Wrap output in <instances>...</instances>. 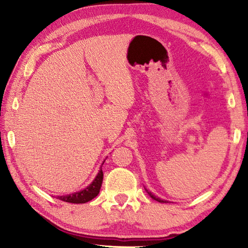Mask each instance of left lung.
Wrapping results in <instances>:
<instances>
[{
    "label": "left lung",
    "instance_id": "left-lung-1",
    "mask_svg": "<svg viewBox=\"0 0 248 248\" xmlns=\"http://www.w3.org/2000/svg\"><path fill=\"white\" fill-rule=\"evenodd\" d=\"M145 189H146V192L149 194V196H150V197H151L152 199H155V200H156V202H167V200H163V199H161V198H159V197H156V196H155V195H154V194H152L151 192H149V191H148V189H147L146 187H145Z\"/></svg>",
    "mask_w": 248,
    "mask_h": 248
}]
</instances>
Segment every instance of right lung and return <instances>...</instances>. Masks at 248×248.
Listing matches in <instances>:
<instances>
[{"label":"right lung","instance_id":"obj_1","mask_svg":"<svg viewBox=\"0 0 248 248\" xmlns=\"http://www.w3.org/2000/svg\"><path fill=\"white\" fill-rule=\"evenodd\" d=\"M102 180H103V171H102V166H101V168H100V170L97 173L96 178L93 179V182L89 184L87 187L69 195L57 196V199L62 200V202H71V203H85V202H91L92 199H93L99 194L100 187L102 186Z\"/></svg>","mask_w":248,"mask_h":248}]
</instances>
